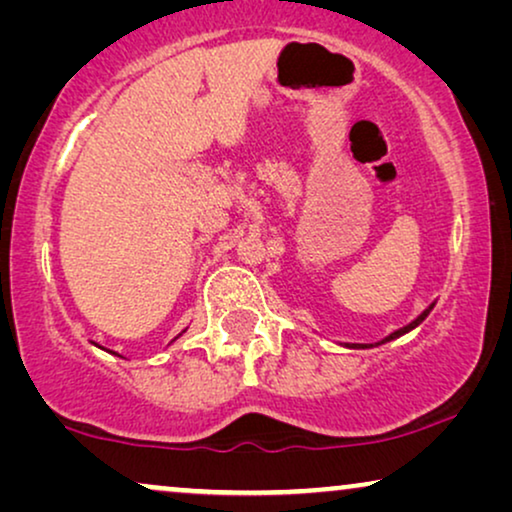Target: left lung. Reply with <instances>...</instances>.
Segmentation results:
<instances>
[{"instance_id": "1", "label": "left lung", "mask_w": 512, "mask_h": 512, "mask_svg": "<svg viewBox=\"0 0 512 512\" xmlns=\"http://www.w3.org/2000/svg\"><path fill=\"white\" fill-rule=\"evenodd\" d=\"M433 305H436V303H431L429 307H426V310H424L422 314H419V317H417L415 321H410V324H408V326L398 328V331H394V333H391V335H387V338H384V340H380V342H375V345H345V347H347V349H370V347L384 345V342H389V340H396V338H401V335H405V333H408V331H412V328H417L419 324H422V321H424L426 317H429V312L433 310Z\"/></svg>"}]
</instances>
